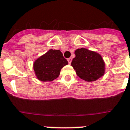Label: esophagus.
Segmentation results:
<instances>
[{
  "mask_svg": "<svg viewBox=\"0 0 130 130\" xmlns=\"http://www.w3.org/2000/svg\"><path fill=\"white\" fill-rule=\"evenodd\" d=\"M67 61H68V63H69V64H71V61H72V59H71V58H69V59H67Z\"/></svg>",
  "mask_w": 130,
  "mask_h": 130,
  "instance_id": "34e87169",
  "label": "esophagus"
}]
</instances>
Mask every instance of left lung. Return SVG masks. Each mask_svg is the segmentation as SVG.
I'll list each match as a JSON object with an SVG mask.
<instances>
[{
  "label": "left lung",
  "mask_w": 130,
  "mask_h": 130,
  "mask_svg": "<svg viewBox=\"0 0 130 130\" xmlns=\"http://www.w3.org/2000/svg\"><path fill=\"white\" fill-rule=\"evenodd\" d=\"M75 55L71 65L79 78L86 82H94L104 75L105 63L100 54L81 48L75 51Z\"/></svg>",
  "instance_id": "1"
}]
</instances>
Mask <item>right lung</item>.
<instances>
[{
    "label": "right lung",
    "mask_w": 130,
    "mask_h": 130,
    "mask_svg": "<svg viewBox=\"0 0 130 130\" xmlns=\"http://www.w3.org/2000/svg\"><path fill=\"white\" fill-rule=\"evenodd\" d=\"M67 64L61 51L50 49L34 61L33 68L40 81L52 82L59 77L61 69Z\"/></svg>",
    "instance_id": "1"
}]
</instances>
